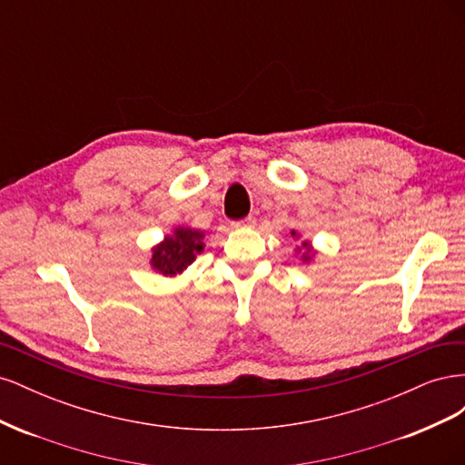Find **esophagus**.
<instances>
[{
    "mask_svg": "<svg viewBox=\"0 0 465 465\" xmlns=\"http://www.w3.org/2000/svg\"><path fill=\"white\" fill-rule=\"evenodd\" d=\"M254 224H256V219L252 217V215H248L242 221H234L232 223V229H250V227H254Z\"/></svg>",
    "mask_w": 465,
    "mask_h": 465,
    "instance_id": "34e87169",
    "label": "esophagus"
}]
</instances>
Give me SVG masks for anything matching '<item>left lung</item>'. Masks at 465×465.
I'll return each instance as SVG.
<instances>
[{
    "label": "left lung",
    "instance_id": "8db88e82",
    "mask_svg": "<svg viewBox=\"0 0 465 465\" xmlns=\"http://www.w3.org/2000/svg\"><path fill=\"white\" fill-rule=\"evenodd\" d=\"M291 236H299V234H297V231H291ZM297 252H302V258H301L302 262H311L312 256H314V250H312V246L308 241H304L302 246L297 248Z\"/></svg>",
    "mask_w": 465,
    "mask_h": 465
}]
</instances>
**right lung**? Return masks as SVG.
Listing matches in <instances>:
<instances>
[{"mask_svg":"<svg viewBox=\"0 0 465 465\" xmlns=\"http://www.w3.org/2000/svg\"><path fill=\"white\" fill-rule=\"evenodd\" d=\"M203 232L178 227L173 234H166L164 241L153 248L151 267L161 275L174 277L182 273L203 252Z\"/></svg>","mask_w":465,"mask_h":465,"instance_id":"add662e5","label":"right lung"}]
</instances>
